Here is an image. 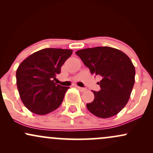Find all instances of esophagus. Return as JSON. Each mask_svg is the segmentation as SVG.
Here are the masks:
<instances>
[{
    "label": "esophagus",
    "mask_w": 153,
    "mask_h": 153,
    "mask_svg": "<svg viewBox=\"0 0 153 153\" xmlns=\"http://www.w3.org/2000/svg\"><path fill=\"white\" fill-rule=\"evenodd\" d=\"M78 89L79 91H81V92H83V91H85L87 90L86 88H81V87H79V86H78V85H76V86H75Z\"/></svg>",
    "instance_id": "1"
}]
</instances>
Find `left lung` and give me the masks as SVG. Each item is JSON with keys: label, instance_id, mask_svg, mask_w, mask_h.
<instances>
[{"label": "left lung", "instance_id": "1", "mask_svg": "<svg viewBox=\"0 0 153 153\" xmlns=\"http://www.w3.org/2000/svg\"><path fill=\"white\" fill-rule=\"evenodd\" d=\"M75 54L91 74L102 78L101 91H93L94 99L86 104L88 110L99 118L117 115L127 103L134 84L135 68L130 58L110 47L82 49Z\"/></svg>", "mask_w": 153, "mask_h": 153}]
</instances>
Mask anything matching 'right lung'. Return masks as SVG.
I'll return each mask as SVG.
<instances>
[{
  "mask_svg": "<svg viewBox=\"0 0 153 153\" xmlns=\"http://www.w3.org/2000/svg\"><path fill=\"white\" fill-rule=\"evenodd\" d=\"M73 50L46 48L34 52L19 65L16 84L23 103L31 112L45 115L57 109L70 87L54 82Z\"/></svg>",
  "mask_w": 153,
  "mask_h": 153,
  "instance_id": "obj_1",
  "label": "right lung"
}]
</instances>
